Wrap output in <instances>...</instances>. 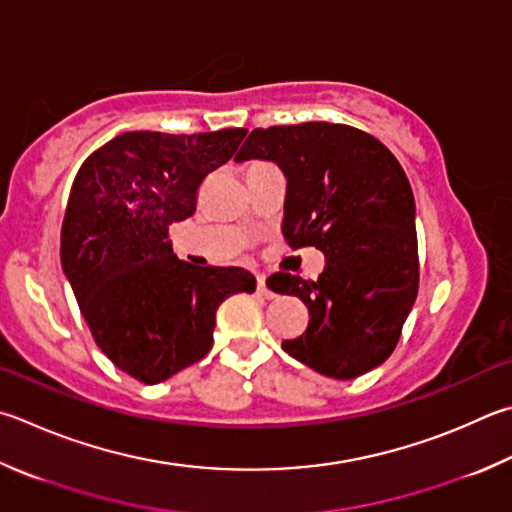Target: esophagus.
<instances>
[{
  "label": "esophagus",
  "instance_id": "34e87169",
  "mask_svg": "<svg viewBox=\"0 0 512 512\" xmlns=\"http://www.w3.org/2000/svg\"><path fill=\"white\" fill-rule=\"evenodd\" d=\"M257 293L262 295V297H266V300H273V297H275V293L271 291V288L266 286V275H257Z\"/></svg>",
  "mask_w": 512,
  "mask_h": 512
}]
</instances>
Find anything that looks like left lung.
<instances>
[{
	"mask_svg": "<svg viewBox=\"0 0 512 512\" xmlns=\"http://www.w3.org/2000/svg\"><path fill=\"white\" fill-rule=\"evenodd\" d=\"M253 159L284 174L288 244L315 246L327 262L318 282L288 273L268 280L311 315L282 349L338 380L383 365L418 293L416 206L401 163L374 136L333 123L253 129L235 161Z\"/></svg>",
	"mask_w": 512,
	"mask_h": 512,
	"instance_id": "8db88e82",
	"label": "left lung"
}]
</instances>
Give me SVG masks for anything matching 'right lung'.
Masks as SVG:
<instances>
[{"instance_id":"obj_1","label":"right lung","mask_w":512,"mask_h":512,"mask_svg":"<svg viewBox=\"0 0 512 512\" xmlns=\"http://www.w3.org/2000/svg\"><path fill=\"white\" fill-rule=\"evenodd\" d=\"M244 136L246 129L127 132L91 154L73 181L62 271L96 345L145 385L206 356L219 304L255 291L244 268L192 266L167 239L172 224L197 210L201 181Z\"/></svg>"}]
</instances>
